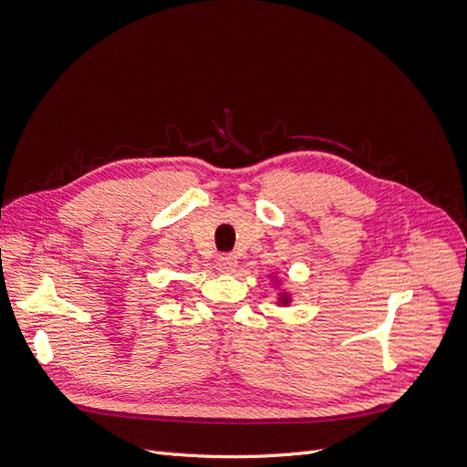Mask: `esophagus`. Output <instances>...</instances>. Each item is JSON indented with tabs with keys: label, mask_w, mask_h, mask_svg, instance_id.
<instances>
[{
	"label": "esophagus",
	"mask_w": 467,
	"mask_h": 467,
	"mask_svg": "<svg viewBox=\"0 0 467 467\" xmlns=\"http://www.w3.org/2000/svg\"><path fill=\"white\" fill-rule=\"evenodd\" d=\"M216 266L220 273H234L237 268V257L235 255H220L216 261Z\"/></svg>",
	"instance_id": "obj_1"
}]
</instances>
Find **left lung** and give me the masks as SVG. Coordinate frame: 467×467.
I'll list each match as a JSON object with an SVG mask.
<instances>
[{
  "mask_svg": "<svg viewBox=\"0 0 467 467\" xmlns=\"http://www.w3.org/2000/svg\"><path fill=\"white\" fill-rule=\"evenodd\" d=\"M278 300H280V304H282V306L290 304V294H288V292H280V298H278Z\"/></svg>",
  "mask_w": 467,
  "mask_h": 467,
  "instance_id": "1",
  "label": "left lung"
}]
</instances>
